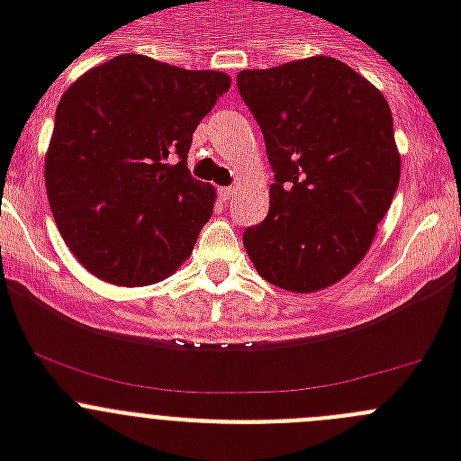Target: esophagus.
I'll return each instance as SVG.
<instances>
[{
  "label": "esophagus",
  "instance_id": "34e87169",
  "mask_svg": "<svg viewBox=\"0 0 461 461\" xmlns=\"http://www.w3.org/2000/svg\"><path fill=\"white\" fill-rule=\"evenodd\" d=\"M233 195H235V186H221V189H219V198H221L223 203L230 201Z\"/></svg>",
  "mask_w": 461,
  "mask_h": 461
}]
</instances>
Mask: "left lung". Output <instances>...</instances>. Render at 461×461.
<instances>
[{
	"label": "left lung",
	"instance_id": "8db88e82",
	"mask_svg": "<svg viewBox=\"0 0 461 461\" xmlns=\"http://www.w3.org/2000/svg\"><path fill=\"white\" fill-rule=\"evenodd\" d=\"M275 170L266 221L244 230L256 272L291 293L344 279L390 210L402 157L381 92L335 57L238 73Z\"/></svg>",
	"mask_w": 461,
	"mask_h": 461
}]
</instances>
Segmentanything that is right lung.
<instances>
[{
    "instance_id": "obj_1",
    "label": "right lung",
    "mask_w": 461,
    "mask_h": 461,
    "mask_svg": "<svg viewBox=\"0 0 461 461\" xmlns=\"http://www.w3.org/2000/svg\"><path fill=\"white\" fill-rule=\"evenodd\" d=\"M228 89L221 71L126 52L64 92L46 152V191L85 270L117 286H148L189 258L217 194L191 177L186 154L195 126Z\"/></svg>"
}]
</instances>
